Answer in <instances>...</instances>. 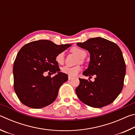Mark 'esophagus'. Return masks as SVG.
I'll return each mask as SVG.
<instances>
[{
    "mask_svg": "<svg viewBox=\"0 0 135 135\" xmlns=\"http://www.w3.org/2000/svg\"><path fill=\"white\" fill-rule=\"evenodd\" d=\"M73 79V77H71V76H68V80H72Z\"/></svg>",
    "mask_w": 135,
    "mask_h": 135,
    "instance_id": "obj_1",
    "label": "esophagus"
}]
</instances>
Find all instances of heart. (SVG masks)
Returning a JSON list of instances; mask_svg holds the SVG:
<instances>
[{
    "instance_id": "heart-1",
    "label": "heart",
    "mask_w": 135,
    "mask_h": 135,
    "mask_svg": "<svg viewBox=\"0 0 135 135\" xmlns=\"http://www.w3.org/2000/svg\"><path fill=\"white\" fill-rule=\"evenodd\" d=\"M71 51L73 52L77 55L80 58H84L86 56V53L84 50L80 49L79 47H73ZM56 62L59 64H62L64 61V53L63 52H59L55 56ZM81 68L80 66L77 65L74 67H68V66H64L61 68L62 72L68 74L70 76H76L78 74V73L80 71Z\"/></svg>"
}]
</instances>
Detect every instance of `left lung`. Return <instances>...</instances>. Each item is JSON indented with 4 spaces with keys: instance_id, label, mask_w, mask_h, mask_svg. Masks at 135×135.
<instances>
[{
    "instance_id": "8db88e82",
    "label": "left lung",
    "mask_w": 135,
    "mask_h": 135,
    "mask_svg": "<svg viewBox=\"0 0 135 135\" xmlns=\"http://www.w3.org/2000/svg\"><path fill=\"white\" fill-rule=\"evenodd\" d=\"M77 46L90 54L85 76L96 75L95 81L79 79L76 89L79 99L87 105L101 108L111 104L122 92L126 74V64L118 46L102 37L91 38Z\"/></svg>"
}]
</instances>
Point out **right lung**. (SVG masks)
I'll list each match as a JSON object with an SVG mask.
<instances>
[{
  "mask_svg": "<svg viewBox=\"0 0 135 135\" xmlns=\"http://www.w3.org/2000/svg\"><path fill=\"white\" fill-rule=\"evenodd\" d=\"M71 45H58L47 40L34 41L20 50L13 63V87L18 99L32 108H42L51 104L68 75L60 72L55 56ZM56 74L53 78L43 73Z\"/></svg>",
  "mask_w": 135,
  "mask_h": 135,
  "instance_id": "1",
  "label": "right lung"
}]
</instances>
